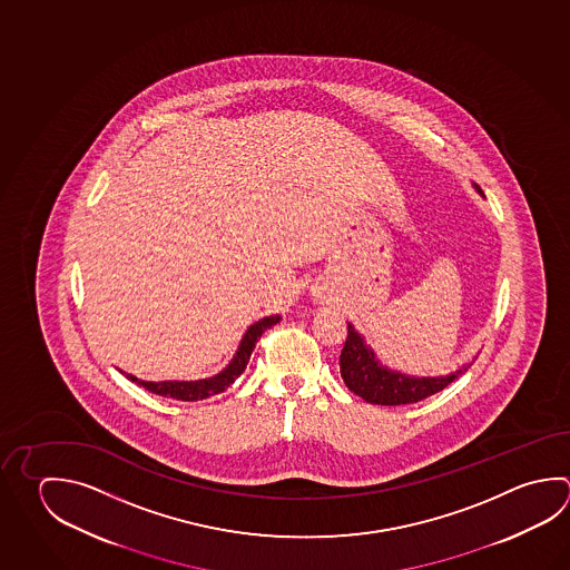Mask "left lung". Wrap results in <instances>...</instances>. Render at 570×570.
<instances>
[{
  "label": "left lung",
  "instance_id": "1",
  "mask_svg": "<svg viewBox=\"0 0 570 570\" xmlns=\"http://www.w3.org/2000/svg\"><path fill=\"white\" fill-rule=\"evenodd\" d=\"M482 195V190L478 188ZM464 365L448 375L438 377H412L402 372H394L380 363L372 347L365 343L363 335L347 323V340L340 355V370L345 385L353 394L360 395L365 402L377 405H404L422 402L430 395L442 392L445 385L458 380V375L468 372Z\"/></svg>",
  "mask_w": 570,
  "mask_h": 570
}]
</instances>
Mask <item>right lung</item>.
<instances>
[{"label": "right lung", "mask_w": 570, "mask_h": 570, "mask_svg": "<svg viewBox=\"0 0 570 570\" xmlns=\"http://www.w3.org/2000/svg\"><path fill=\"white\" fill-rule=\"evenodd\" d=\"M281 322L279 315H269V317H263L257 323H253L248 327L243 340L238 343V350L233 360L228 362L225 370H220L217 375L213 377H205V380H195V382H145V380H138L130 373H125L126 377L130 382H136L138 385L146 387L148 392H153L156 395H163V397H173V400H180V402H198V400H207L210 395L220 394L225 392L230 383H235L237 377L243 375V372L247 370L248 360H250V353L255 350V343L259 342L261 335L267 332L273 325H277Z\"/></svg>", "instance_id": "add662e5"}]
</instances>
